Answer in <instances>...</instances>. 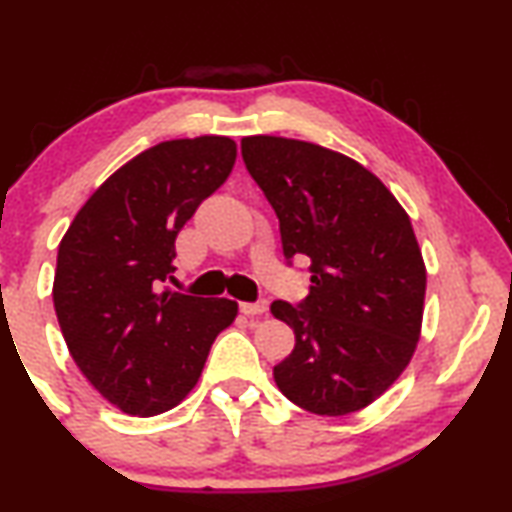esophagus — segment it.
<instances>
[{
    "label": "esophagus",
    "mask_w": 512,
    "mask_h": 512,
    "mask_svg": "<svg viewBox=\"0 0 512 512\" xmlns=\"http://www.w3.org/2000/svg\"><path fill=\"white\" fill-rule=\"evenodd\" d=\"M240 310L247 314V317H258V314L268 312V300H258V303H242Z\"/></svg>",
    "instance_id": "obj_1"
}]
</instances>
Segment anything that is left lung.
Returning a JSON list of instances; mask_svg holds the SVG:
<instances>
[{
  "mask_svg": "<svg viewBox=\"0 0 512 512\" xmlns=\"http://www.w3.org/2000/svg\"><path fill=\"white\" fill-rule=\"evenodd\" d=\"M244 165L275 209L284 258H310L303 303H272L296 347L272 375L307 412L349 415L408 368L422 333L426 268L410 216L373 172L300 139H242Z\"/></svg>",
  "mask_w": 512,
  "mask_h": 512,
  "instance_id": "obj_1",
  "label": "left lung"
}]
</instances>
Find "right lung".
<instances>
[{
	"instance_id": "add662e5",
	"label": "right lung",
	"mask_w": 512,
	"mask_h": 512,
	"mask_svg": "<svg viewBox=\"0 0 512 512\" xmlns=\"http://www.w3.org/2000/svg\"><path fill=\"white\" fill-rule=\"evenodd\" d=\"M237 144L170 139L111 174L74 216L58 249L53 305L86 380L118 410L153 417L198 384L216 335L237 317L228 298L163 289L174 240L233 172Z\"/></svg>"
}]
</instances>
